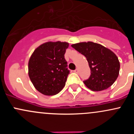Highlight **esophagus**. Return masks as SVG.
<instances>
[{
  "label": "esophagus",
  "mask_w": 134,
  "mask_h": 134,
  "mask_svg": "<svg viewBox=\"0 0 134 134\" xmlns=\"http://www.w3.org/2000/svg\"><path fill=\"white\" fill-rule=\"evenodd\" d=\"M74 72H75V73H78V69H76L75 71H74Z\"/></svg>",
  "instance_id": "1"
}]
</instances>
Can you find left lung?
<instances>
[{
  "instance_id": "left-lung-1",
  "label": "left lung",
  "mask_w": 134,
  "mask_h": 134,
  "mask_svg": "<svg viewBox=\"0 0 134 134\" xmlns=\"http://www.w3.org/2000/svg\"><path fill=\"white\" fill-rule=\"evenodd\" d=\"M71 47L83 54L88 62L91 75L83 81L86 87L93 91H100L114 83L119 74L120 63L111 50L91 41L76 43Z\"/></svg>"
}]
</instances>
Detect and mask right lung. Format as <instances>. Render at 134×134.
Returning <instances> with one entry per match:
<instances>
[{"instance_id": "obj_1", "label": "right lung", "mask_w": 134, "mask_h": 134, "mask_svg": "<svg viewBox=\"0 0 134 134\" xmlns=\"http://www.w3.org/2000/svg\"><path fill=\"white\" fill-rule=\"evenodd\" d=\"M69 43L47 42L39 46L28 62V75L35 88L44 95H54L65 85L70 71L65 59Z\"/></svg>"}]
</instances>
